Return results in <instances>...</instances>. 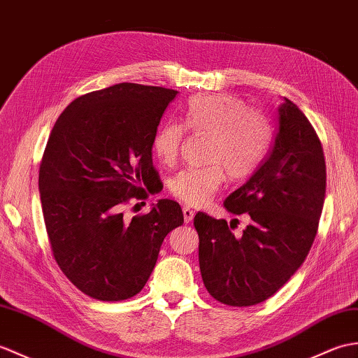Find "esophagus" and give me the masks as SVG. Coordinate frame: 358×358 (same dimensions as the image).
Wrapping results in <instances>:
<instances>
[{
	"instance_id": "obj_1",
	"label": "esophagus",
	"mask_w": 358,
	"mask_h": 358,
	"mask_svg": "<svg viewBox=\"0 0 358 358\" xmlns=\"http://www.w3.org/2000/svg\"><path fill=\"white\" fill-rule=\"evenodd\" d=\"M182 217H185V222L189 224L190 221L194 220V210L189 209L187 206H185V207H182Z\"/></svg>"
}]
</instances>
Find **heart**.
I'll list each match as a JSON object with an SVG mask.
<instances>
[{
    "label": "heart",
    "instance_id": "obj_1",
    "mask_svg": "<svg viewBox=\"0 0 358 358\" xmlns=\"http://www.w3.org/2000/svg\"><path fill=\"white\" fill-rule=\"evenodd\" d=\"M182 124L210 136L207 162L212 164L181 171L169 182L171 194L189 206L209 203L226 172L230 180L247 178L261 163L270 143V127L264 115L231 94L194 97L186 106ZM182 124L168 122L155 132L152 151L166 166L178 159L185 138Z\"/></svg>",
    "mask_w": 358,
    "mask_h": 358
}]
</instances>
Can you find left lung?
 <instances>
[{
  "instance_id": "left-lung-1",
  "label": "left lung",
  "mask_w": 358,
  "mask_h": 358,
  "mask_svg": "<svg viewBox=\"0 0 358 358\" xmlns=\"http://www.w3.org/2000/svg\"><path fill=\"white\" fill-rule=\"evenodd\" d=\"M274 122L261 166L224 201L229 212L250 215L243 235L226 220L194 218L204 287L230 306L261 303L287 284L308 256L325 201V157L313 124L288 99Z\"/></svg>"
}]
</instances>
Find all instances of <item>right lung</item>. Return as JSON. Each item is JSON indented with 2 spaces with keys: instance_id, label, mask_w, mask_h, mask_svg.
Returning <instances> with one entry per match:
<instances>
[{
  "instance_id": "1",
  "label": "right lung",
  "mask_w": 358,
  "mask_h": 358,
  "mask_svg": "<svg viewBox=\"0 0 358 358\" xmlns=\"http://www.w3.org/2000/svg\"><path fill=\"white\" fill-rule=\"evenodd\" d=\"M177 93L129 82L93 91L65 108L48 137L39 194L50 245L71 284L97 301L140 293L163 239L185 221L172 199L132 220L122 212L148 196L143 187L162 185L152 140Z\"/></svg>"
}]
</instances>
